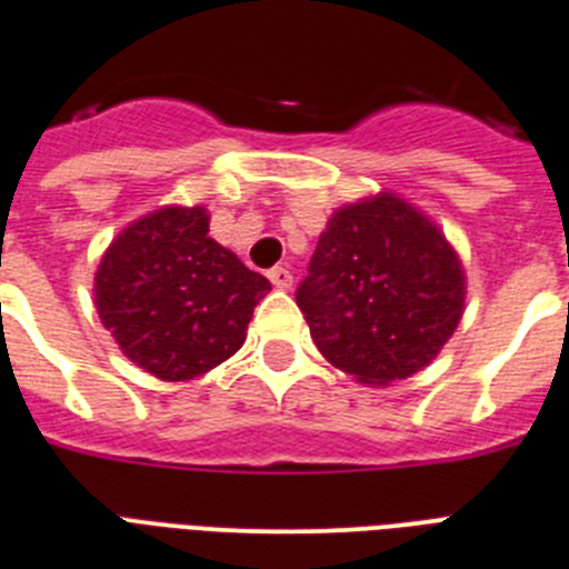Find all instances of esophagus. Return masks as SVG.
<instances>
[{
  "mask_svg": "<svg viewBox=\"0 0 569 569\" xmlns=\"http://www.w3.org/2000/svg\"><path fill=\"white\" fill-rule=\"evenodd\" d=\"M269 280H272L274 289H289L291 272H289V269H283V266H274L272 272H269Z\"/></svg>",
  "mask_w": 569,
  "mask_h": 569,
  "instance_id": "esophagus-1",
  "label": "esophagus"
}]
</instances>
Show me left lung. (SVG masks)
I'll return each mask as SVG.
<instances>
[{"label":"left lung","mask_w":569,"mask_h":569,"mask_svg":"<svg viewBox=\"0 0 569 569\" xmlns=\"http://www.w3.org/2000/svg\"><path fill=\"white\" fill-rule=\"evenodd\" d=\"M297 306L331 366L388 386L422 371L457 331L462 260L419 209L380 192L331 214Z\"/></svg>","instance_id":"1"}]
</instances>
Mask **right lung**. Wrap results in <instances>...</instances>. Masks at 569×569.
<instances>
[{
    "instance_id": "add662e5",
    "label": "right lung",
    "mask_w": 569,
    "mask_h": 569,
    "mask_svg": "<svg viewBox=\"0 0 569 569\" xmlns=\"http://www.w3.org/2000/svg\"><path fill=\"white\" fill-rule=\"evenodd\" d=\"M263 274L209 238L203 207H163L116 234L96 272V309L127 360L196 380L247 340Z\"/></svg>"
}]
</instances>
